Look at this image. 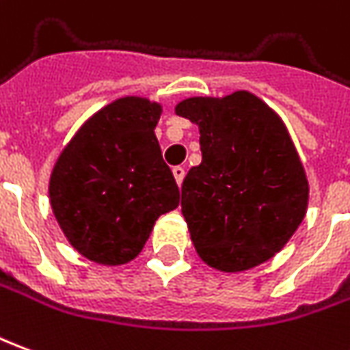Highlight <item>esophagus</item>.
<instances>
[{
	"label": "esophagus",
	"instance_id": "esophagus-1",
	"mask_svg": "<svg viewBox=\"0 0 350 350\" xmlns=\"http://www.w3.org/2000/svg\"><path fill=\"white\" fill-rule=\"evenodd\" d=\"M172 174H174V178H176V183H178V185H182L183 176H185V168L174 167V168H172Z\"/></svg>",
	"mask_w": 350,
	"mask_h": 350
}]
</instances>
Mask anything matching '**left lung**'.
I'll list each match as a JSON object with an SVG mask.
<instances>
[{
  "label": "left lung",
  "mask_w": 350,
  "mask_h": 350,
  "mask_svg": "<svg viewBox=\"0 0 350 350\" xmlns=\"http://www.w3.org/2000/svg\"><path fill=\"white\" fill-rule=\"evenodd\" d=\"M176 113L199 124L202 161L182 183V214L210 267L271 260L305 217L309 182L282 119L248 90L193 96Z\"/></svg>",
  "instance_id": "8db88e82"
}]
</instances>
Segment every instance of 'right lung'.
<instances>
[{"label": "right lung", "mask_w": 350, "mask_h": 350, "mask_svg": "<svg viewBox=\"0 0 350 350\" xmlns=\"http://www.w3.org/2000/svg\"><path fill=\"white\" fill-rule=\"evenodd\" d=\"M161 111L148 98H117L85 121L56 159L49 182L53 214L87 260H134L157 217L180 202L155 136Z\"/></svg>", "instance_id": "right-lung-1"}]
</instances>
